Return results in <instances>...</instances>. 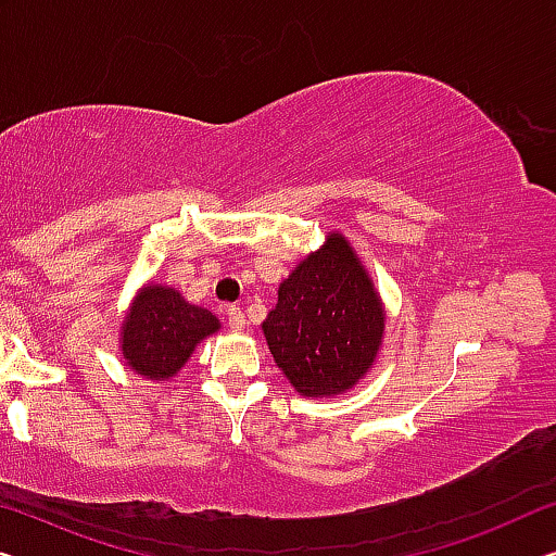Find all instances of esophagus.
Wrapping results in <instances>:
<instances>
[{"label": "esophagus", "mask_w": 556, "mask_h": 556, "mask_svg": "<svg viewBox=\"0 0 556 556\" xmlns=\"http://www.w3.org/2000/svg\"><path fill=\"white\" fill-rule=\"evenodd\" d=\"M227 321H229V327L235 329V331H242L244 325H247L244 312L239 309V306H229V309H227Z\"/></svg>", "instance_id": "obj_1"}]
</instances>
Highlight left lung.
Returning <instances> with one entry per match:
<instances>
[{
  "instance_id": "1",
  "label": "left lung",
  "mask_w": 556,
  "mask_h": 556,
  "mask_svg": "<svg viewBox=\"0 0 556 556\" xmlns=\"http://www.w3.org/2000/svg\"><path fill=\"white\" fill-rule=\"evenodd\" d=\"M262 329L300 394L329 396L359 382L377 357L384 314L346 239L331 235L281 281Z\"/></svg>"
}]
</instances>
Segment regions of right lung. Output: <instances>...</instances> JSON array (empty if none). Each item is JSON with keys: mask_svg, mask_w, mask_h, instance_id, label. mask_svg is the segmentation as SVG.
<instances>
[{"mask_svg": "<svg viewBox=\"0 0 556 556\" xmlns=\"http://www.w3.org/2000/svg\"><path fill=\"white\" fill-rule=\"evenodd\" d=\"M122 354L137 375L167 379L177 375L194 346L219 329V319L181 300L167 287H147L122 327Z\"/></svg>", "mask_w": 556, "mask_h": 556, "instance_id": "1", "label": "right lung"}]
</instances>
